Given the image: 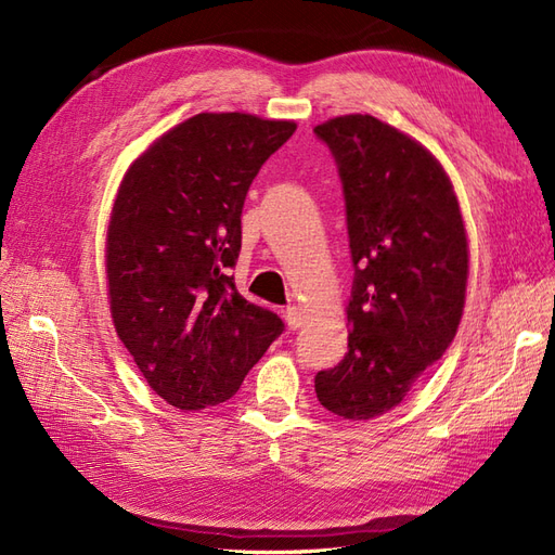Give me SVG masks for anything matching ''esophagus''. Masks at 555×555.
<instances>
[{
    "instance_id": "esophagus-1",
    "label": "esophagus",
    "mask_w": 555,
    "mask_h": 555,
    "mask_svg": "<svg viewBox=\"0 0 555 555\" xmlns=\"http://www.w3.org/2000/svg\"><path fill=\"white\" fill-rule=\"evenodd\" d=\"M283 315H286V323H288L291 330L302 327V323H305V315H302V309H299V307H286V309H283Z\"/></svg>"
}]
</instances>
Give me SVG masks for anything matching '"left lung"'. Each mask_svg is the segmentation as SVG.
<instances>
[{"instance_id": "obj_1", "label": "left lung", "mask_w": 555, "mask_h": 555, "mask_svg": "<svg viewBox=\"0 0 555 555\" xmlns=\"http://www.w3.org/2000/svg\"><path fill=\"white\" fill-rule=\"evenodd\" d=\"M344 188L353 288L348 353L315 374L319 402L348 421L398 406L451 346L467 288V236L444 169L374 116L313 128Z\"/></svg>"}]
</instances>
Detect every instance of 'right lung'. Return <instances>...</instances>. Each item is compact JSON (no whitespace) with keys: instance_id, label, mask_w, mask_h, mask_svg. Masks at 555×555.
<instances>
[{"instance_id":"right-lung-1","label":"right lung","mask_w":555,"mask_h":555,"mask_svg":"<svg viewBox=\"0 0 555 555\" xmlns=\"http://www.w3.org/2000/svg\"><path fill=\"white\" fill-rule=\"evenodd\" d=\"M293 120L197 114L163 134L120 183L106 234L111 315L149 386L195 411L230 400L281 332L234 288L253 179Z\"/></svg>"}]
</instances>
